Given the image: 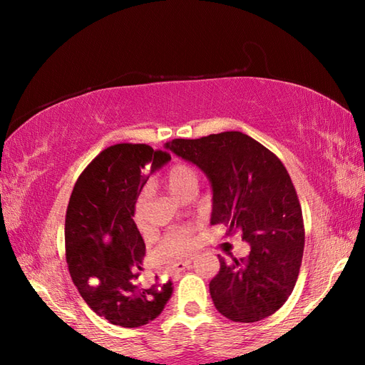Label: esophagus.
I'll use <instances>...</instances> for the list:
<instances>
[{
    "label": "esophagus",
    "instance_id": "esophagus-1",
    "mask_svg": "<svg viewBox=\"0 0 365 365\" xmlns=\"http://www.w3.org/2000/svg\"><path fill=\"white\" fill-rule=\"evenodd\" d=\"M191 262H192V259H191V257L185 259V260H178V262H175V263H174L173 268H170V271H173V273H180V271L190 268Z\"/></svg>",
    "mask_w": 365,
    "mask_h": 365
}]
</instances>
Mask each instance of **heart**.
<instances>
[{"mask_svg":"<svg viewBox=\"0 0 365 365\" xmlns=\"http://www.w3.org/2000/svg\"><path fill=\"white\" fill-rule=\"evenodd\" d=\"M166 188L175 199L180 200L188 191H196L199 185V175L192 168L187 165H175L169 169L165 178ZM145 207L147 195L141 192L135 200L133 220L139 230L145 229ZM192 245V229L188 226L177 227L165 235L157 247V255L163 260L175 259L187 252Z\"/></svg>","mask_w":365,"mask_h":365,"instance_id":"heart-1","label":"heart"}]
</instances>
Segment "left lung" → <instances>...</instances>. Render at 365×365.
Listing matches in <instances>:
<instances>
[{"label": "left lung", "instance_id": "8db88e82", "mask_svg": "<svg viewBox=\"0 0 365 365\" xmlns=\"http://www.w3.org/2000/svg\"><path fill=\"white\" fill-rule=\"evenodd\" d=\"M165 147L208 177L210 222L224 224L227 234L242 230L251 247L245 259L218 255L221 268L210 282L215 307L240 323L273 315L293 292L304 251L301 205L282 161L242 131L173 139Z\"/></svg>", "mask_w": 365, "mask_h": 365}]
</instances>
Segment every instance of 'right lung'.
Returning <instances> with one entry per match:
<instances>
[{
  "instance_id": "add662e5",
  "label": "right lung",
  "mask_w": 365,
  "mask_h": 365,
  "mask_svg": "<svg viewBox=\"0 0 365 365\" xmlns=\"http://www.w3.org/2000/svg\"><path fill=\"white\" fill-rule=\"evenodd\" d=\"M170 155L147 144H115L76 180L66 213V259L72 281L97 315L139 328L161 314L173 282L144 285V240L133 221L135 200Z\"/></svg>"
}]
</instances>
